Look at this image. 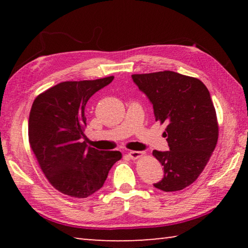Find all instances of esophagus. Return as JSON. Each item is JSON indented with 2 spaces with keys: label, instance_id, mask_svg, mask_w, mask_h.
Listing matches in <instances>:
<instances>
[{
  "label": "esophagus",
  "instance_id": "34e87169",
  "mask_svg": "<svg viewBox=\"0 0 248 248\" xmlns=\"http://www.w3.org/2000/svg\"><path fill=\"white\" fill-rule=\"evenodd\" d=\"M143 154V152H139V151H130V152H128V156L132 159H137L141 157Z\"/></svg>",
  "mask_w": 248,
  "mask_h": 248
}]
</instances>
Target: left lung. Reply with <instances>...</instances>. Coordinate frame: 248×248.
I'll return each mask as SVG.
<instances>
[{
    "mask_svg": "<svg viewBox=\"0 0 248 248\" xmlns=\"http://www.w3.org/2000/svg\"><path fill=\"white\" fill-rule=\"evenodd\" d=\"M132 79L152 103L155 120L167 124L170 150L153 151L164 166L154 187L182 190L199 177L216 149L219 124L211 96L200 79L173 71L133 74Z\"/></svg>",
    "mask_w": 248,
    "mask_h": 248,
    "instance_id": "left-lung-1",
    "label": "left lung"
}]
</instances>
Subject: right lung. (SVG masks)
Here are the masks:
<instances>
[{"instance_id": "obj_1", "label": "right lung", "mask_w": 248, "mask_h": 248, "mask_svg": "<svg viewBox=\"0 0 248 248\" xmlns=\"http://www.w3.org/2000/svg\"><path fill=\"white\" fill-rule=\"evenodd\" d=\"M112 79L62 82L33 100L29 144L48 182L62 194L74 198L93 195L121 158L119 151H99L83 141L86 103Z\"/></svg>"}]
</instances>
